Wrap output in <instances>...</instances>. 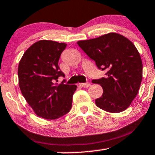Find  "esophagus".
<instances>
[{"mask_svg": "<svg viewBox=\"0 0 155 155\" xmlns=\"http://www.w3.org/2000/svg\"><path fill=\"white\" fill-rule=\"evenodd\" d=\"M80 86H82L84 88H86V87H89L90 86V84L89 83H84V84H80Z\"/></svg>", "mask_w": 155, "mask_h": 155, "instance_id": "34e87169", "label": "esophagus"}]
</instances>
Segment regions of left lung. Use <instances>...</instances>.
Wrapping results in <instances>:
<instances>
[{
	"label": "left lung",
	"instance_id": "1",
	"mask_svg": "<svg viewBox=\"0 0 155 155\" xmlns=\"http://www.w3.org/2000/svg\"><path fill=\"white\" fill-rule=\"evenodd\" d=\"M78 45L106 77L93 80L104 89L95 100L97 107L111 113L126 110L137 96L143 77V64L137 48L128 38L111 32L97 38L80 41Z\"/></svg>",
	"mask_w": 155,
	"mask_h": 155
}]
</instances>
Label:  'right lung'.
<instances>
[{
    "mask_svg": "<svg viewBox=\"0 0 155 155\" xmlns=\"http://www.w3.org/2000/svg\"><path fill=\"white\" fill-rule=\"evenodd\" d=\"M66 47L64 43L41 40L25 51L18 65L21 93L35 113L44 119H58L71 108L77 86L54 83L60 76L65 77L58 61Z\"/></svg>",
    "mask_w": 155,
    "mask_h": 155,
    "instance_id": "right-lung-1",
    "label": "right lung"
}]
</instances>
